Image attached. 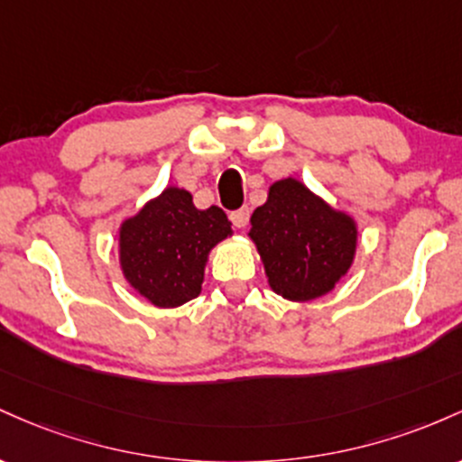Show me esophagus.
Returning a JSON list of instances; mask_svg holds the SVG:
<instances>
[{
  "label": "esophagus",
  "mask_w": 462,
  "mask_h": 462,
  "mask_svg": "<svg viewBox=\"0 0 462 462\" xmlns=\"http://www.w3.org/2000/svg\"><path fill=\"white\" fill-rule=\"evenodd\" d=\"M248 216H251V211H248V207H242V209L237 211H231V222L233 226H237V229H245L248 225Z\"/></svg>",
  "instance_id": "1"
}]
</instances>
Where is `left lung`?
Returning a JSON list of instances; mask_svg holds the SVG:
<instances>
[{
    "label": "left lung",
    "instance_id": "obj_1",
    "mask_svg": "<svg viewBox=\"0 0 462 462\" xmlns=\"http://www.w3.org/2000/svg\"><path fill=\"white\" fill-rule=\"evenodd\" d=\"M248 237L279 297L305 303L331 292L354 266L357 222L331 207L303 180H274L268 199L251 216Z\"/></svg>",
    "mask_w": 462,
    "mask_h": 462
}]
</instances>
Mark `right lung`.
<instances>
[{"label": "right lung", "mask_w": 462, "mask_h": 462, "mask_svg": "<svg viewBox=\"0 0 462 462\" xmlns=\"http://www.w3.org/2000/svg\"><path fill=\"white\" fill-rule=\"evenodd\" d=\"M231 236L220 207L199 209L188 189L168 185L119 225V271L154 308H179L199 297L211 248Z\"/></svg>", "instance_id": "add662e5"}]
</instances>
